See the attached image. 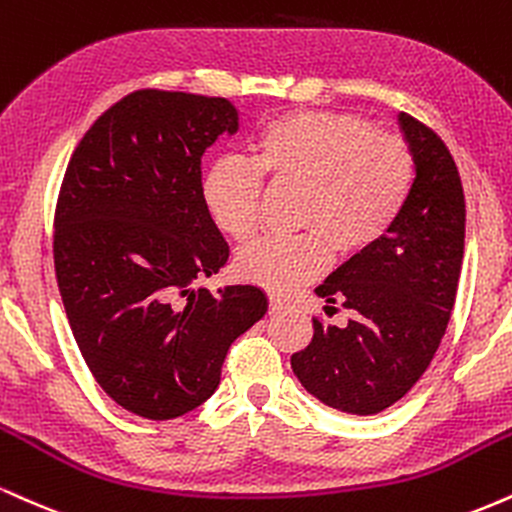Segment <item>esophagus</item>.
I'll use <instances>...</instances> for the list:
<instances>
[{
	"label": "esophagus",
	"instance_id": "1",
	"mask_svg": "<svg viewBox=\"0 0 512 512\" xmlns=\"http://www.w3.org/2000/svg\"><path fill=\"white\" fill-rule=\"evenodd\" d=\"M286 307H288V303L281 298V295L269 293V312H272V315H276V312H281V310H286Z\"/></svg>",
	"mask_w": 512,
	"mask_h": 512
}]
</instances>
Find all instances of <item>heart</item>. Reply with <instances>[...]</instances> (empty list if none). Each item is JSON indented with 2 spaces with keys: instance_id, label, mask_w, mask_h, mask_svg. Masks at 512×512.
I'll use <instances>...</instances> for the list:
<instances>
[{
  "instance_id": "b5f03b06",
  "label": "heart",
  "mask_w": 512,
  "mask_h": 512,
  "mask_svg": "<svg viewBox=\"0 0 512 512\" xmlns=\"http://www.w3.org/2000/svg\"><path fill=\"white\" fill-rule=\"evenodd\" d=\"M305 186L300 236L264 233L236 255V272L252 283L291 291L331 260V243L357 252L396 224L415 178L408 145L374 133L372 123L346 112L276 116L252 140V157H219L202 176V205L226 236H250L262 176Z\"/></svg>"
}]
</instances>
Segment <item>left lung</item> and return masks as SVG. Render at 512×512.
<instances>
[{"label":"left lung","instance_id":"left-lung-1","mask_svg":"<svg viewBox=\"0 0 512 512\" xmlns=\"http://www.w3.org/2000/svg\"><path fill=\"white\" fill-rule=\"evenodd\" d=\"M415 181L396 224L315 288L324 310L341 303L346 326L312 319L310 346L291 367L307 393L348 415L391 408L427 372L458 291L465 252V195L451 152L424 123L400 112Z\"/></svg>","mask_w":512,"mask_h":512}]
</instances>
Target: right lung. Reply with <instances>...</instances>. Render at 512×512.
Here are the masks:
<instances>
[{
	"label": "right lung",
	"instance_id": "obj_1",
	"mask_svg": "<svg viewBox=\"0 0 512 512\" xmlns=\"http://www.w3.org/2000/svg\"><path fill=\"white\" fill-rule=\"evenodd\" d=\"M238 133L224 97L138 90L83 135L54 217V269L92 377L123 410L174 420L217 391L231 343L260 322L257 286L195 288L229 262L200 162Z\"/></svg>",
	"mask_w": 512,
	"mask_h": 512
}]
</instances>
